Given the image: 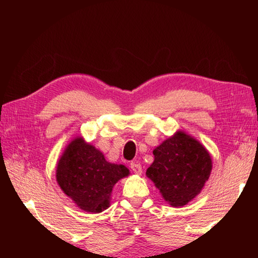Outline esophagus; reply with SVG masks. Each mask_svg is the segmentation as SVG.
<instances>
[{
  "mask_svg": "<svg viewBox=\"0 0 258 258\" xmlns=\"http://www.w3.org/2000/svg\"><path fill=\"white\" fill-rule=\"evenodd\" d=\"M131 169H132L134 174H138V175H140V174L142 173V166L140 165L139 163L131 164Z\"/></svg>",
  "mask_w": 258,
  "mask_h": 258,
  "instance_id": "1",
  "label": "esophagus"
}]
</instances>
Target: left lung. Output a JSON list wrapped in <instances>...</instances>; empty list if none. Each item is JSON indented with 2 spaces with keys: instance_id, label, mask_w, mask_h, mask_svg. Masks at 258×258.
I'll return each mask as SVG.
<instances>
[{
  "instance_id": "8db88e82",
  "label": "left lung",
  "mask_w": 258,
  "mask_h": 258,
  "mask_svg": "<svg viewBox=\"0 0 258 258\" xmlns=\"http://www.w3.org/2000/svg\"><path fill=\"white\" fill-rule=\"evenodd\" d=\"M154 163L147 176L173 207L191 202L208 181L212 158L202 143L182 131L168 138L152 152Z\"/></svg>"
}]
</instances>
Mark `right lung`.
<instances>
[{
	"label": "right lung",
	"instance_id": "1",
	"mask_svg": "<svg viewBox=\"0 0 258 258\" xmlns=\"http://www.w3.org/2000/svg\"><path fill=\"white\" fill-rule=\"evenodd\" d=\"M128 174L127 167L108 163L101 151L78 137L61 155L55 177L77 207L87 213H101L110 206L113 185Z\"/></svg>",
	"mask_w": 258,
	"mask_h": 258
}]
</instances>
